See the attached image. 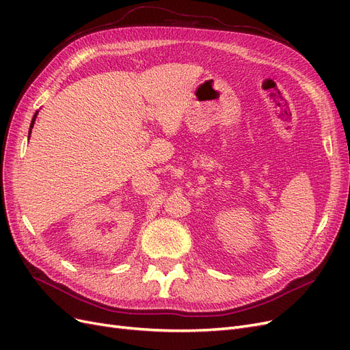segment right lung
<instances>
[{"instance_id": "obj_1", "label": "right lung", "mask_w": 350, "mask_h": 350, "mask_svg": "<svg viewBox=\"0 0 350 350\" xmlns=\"http://www.w3.org/2000/svg\"><path fill=\"white\" fill-rule=\"evenodd\" d=\"M35 118H36V113H35V116H33V120H31V124H30V130H31V126H33V124H35ZM30 130H29V137H30Z\"/></svg>"}]
</instances>
